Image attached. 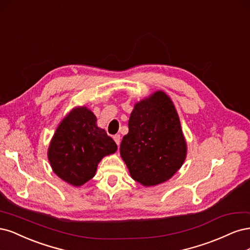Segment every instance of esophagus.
Here are the masks:
<instances>
[{"label":"esophagus","instance_id":"esophagus-1","mask_svg":"<svg viewBox=\"0 0 250 250\" xmlns=\"http://www.w3.org/2000/svg\"><path fill=\"white\" fill-rule=\"evenodd\" d=\"M113 139H114V141L116 142L117 146H119L120 139H122V137H120V135H114V136H113Z\"/></svg>","mask_w":250,"mask_h":250}]
</instances>
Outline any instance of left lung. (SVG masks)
Returning a JSON list of instances; mask_svg holds the SVG:
<instances>
[{
    "mask_svg": "<svg viewBox=\"0 0 250 250\" xmlns=\"http://www.w3.org/2000/svg\"><path fill=\"white\" fill-rule=\"evenodd\" d=\"M119 151L131 178L142 186H157L178 172L187 142L169 95L157 90L134 104Z\"/></svg>",
    "mask_w": 250,
    "mask_h": 250,
    "instance_id": "left-lung-1",
    "label": "left lung"
}]
</instances>
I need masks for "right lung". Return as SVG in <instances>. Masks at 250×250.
I'll return each mask as SVG.
<instances>
[{
    "instance_id": "obj_1",
    "label": "right lung",
    "mask_w": 250,
    "mask_h": 250,
    "mask_svg": "<svg viewBox=\"0 0 250 250\" xmlns=\"http://www.w3.org/2000/svg\"><path fill=\"white\" fill-rule=\"evenodd\" d=\"M116 150V143L98 126L93 112L86 106H78L56 128L47 159L58 178L80 187L95 175L102 159Z\"/></svg>"
}]
</instances>
